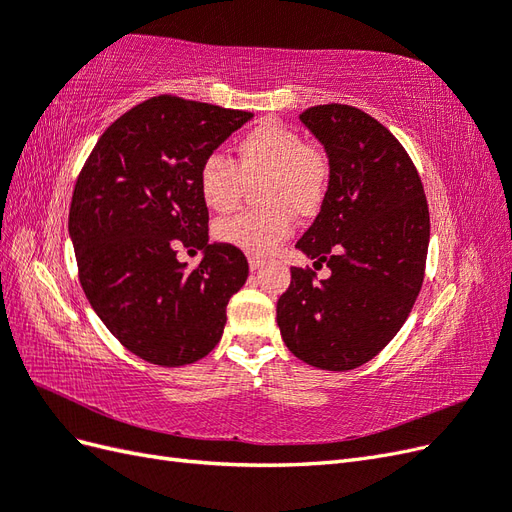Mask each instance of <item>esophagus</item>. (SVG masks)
I'll return each instance as SVG.
<instances>
[{
    "label": "esophagus",
    "instance_id": "obj_1",
    "mask_svg": "<svg viewBox=\"0 0 512 512\" xmlns=\"http://www.w3.org/2000/svg\"><path fill=\"white\" fill-rule=\"evenodd\" d=\"M247 262H250V269L252 271H260L262 267L267 265L265 258H258V256H247Z\"/></svg>",
    "mask_w": 512,
    "mask_h": 512
}]
</instances>
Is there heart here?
<instances>
[{
    "mask_svg": "<svg viewBox=\"0 0 512 512\" xmlns=\"http://www.w3.org/2000/svg\"><path fill=\"white\" fill-rule=\"evenodd\" d=\"M258 179L265 209L237 213L215 224V237L247 254H271L294 230V213L312 218L327 198L329 160L303 143L297 130L265 119L235 145V160L209 156L198 168V192L218 213L239 205L245 185Z\"/></svg>",
    "mask_w": 512,
    "mask_h": 512,
    "instance_id": "b5f03b06",
    "label": "heart"
}]
</instances>
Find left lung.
Segmentation results:
<instances>
[{
	"label": "left lung",
	"mask_w": 512,
	"mask_h": 512,
	"mask_svg": "<svg viewBox=\"0 0 512 512\" xmlns=\"http://www.w3.org/2000/svg\"><path fill=\"white\" fill-rule=\"evenodd\" d=\"M329 158V190L297 241L314 267H292L277 301V327L303 363L348 371L391 342L423 284L429 211L406 149L380 121L348 104L312 106L299 117Z\"/></svg>",
	"instance_id": "1"
}]
</instances>
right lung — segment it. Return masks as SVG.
Listing matches in <instances>:
<instances>
[{"label":"right lung","instance_id":"obj_1","mask_svg":"<svg viewBox=\"0 0 512 512\" xmlns=\"http://www.w3.org/2000/svg\"><path fill=\"white\" fill-rule=\"evenodd\" d=\"M254 115L158 96L100 136L74 185L68 232L81 286L98 318L143 361L181 367L224 333L226 305L247 280V260L209 243L198 168ZM177 244L204 250L190 272Z\"/></svg>","mask_w":512,"mask_h":512}]
</instances>
